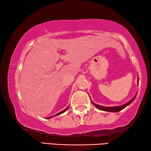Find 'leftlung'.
<instances>
[{"instance_id":"left-lung-1","label":"left lung","mask_w":151,"mask_h":151,"mask_svg":"<svg viewBox=\"0 0 151 151\" xmlns=\"http://www.w3.org/2000/svg\"><path fill=\"white\" fill-rule=\"evenodd\" d=\"M138 83H139V77H138ZM137 94L134 96V97L133 99H132V100L130 101L129 102H128L126 104H122L121 106H111V107H106V106H101V105H99V104H96L94 103H93V101H91L92 103L94 104V106H95L97 109L101 110V111H107V112H119V111H121V110L124 109L125 107H127L128 105H129L130 104H131L132 101H134V99H135V97H136Z\"/></svg>"}]
</instances>
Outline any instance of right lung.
<instances>
[{
  "label": "right lung",
  "mask_w": 151,
  "mask_h": 151,
  "mask_svg": "<svg viewBox=\"0 0 151 151\" xmlns=\"http://www.w3.org/2000/svg\"><path fill=\"white\" fill-rule=\"evenodd\" d=\"M68 107H66V108L65 109V110H63V111H61V112H58V113H57V114H55V115H54V116H50V117H48L47 119H50V118H52V117H54V116H57V115H59V114H62V113H63V112H65L66 110H67V109H68Z\"/></svg>",
  "instance_id": "obj_1"
}]
</instances>
